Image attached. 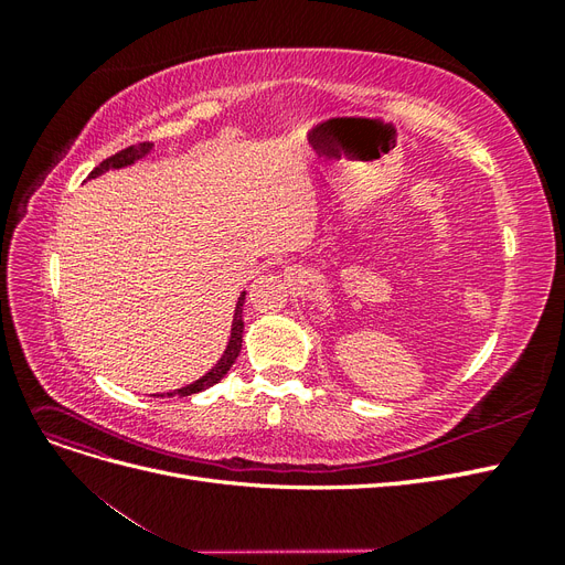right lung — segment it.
<instances>
[{"label": "right lung", "mask_w": 565, "mask_h": 565, "mask_svg": "<svg viewBox=\"0 0 565 565\" xmlns=\"http://www.w3.org/2000/svg\"><path fill=\"white\" fill-rule=\"evenodd\" d=\"M150 150H152V143H136V146H129V148H125V150H119V152H115L113 158L100 162V164L94 169V172L89 174V179H96V177H100L104 172H110V169L129 167V164H134L136 160L146 158ZM243 303H245V292H243L241 297H237L235 313H233V324H231V339H228V347H226L224 355L218 358V363H216L207 374H204V377H200L198 382L188 384V386H183V388H177V391H169V393H167L169 398H172V396H179V398L191 396V393H200V391L210 388V386H214V384H218L221 380H224V374L233 367L235 358L241 355V349H243V330H245V322H243ZM156 396L162 398V393H156Z\"/></svg>", "instance_id": "add662e5"}]
</instances>
